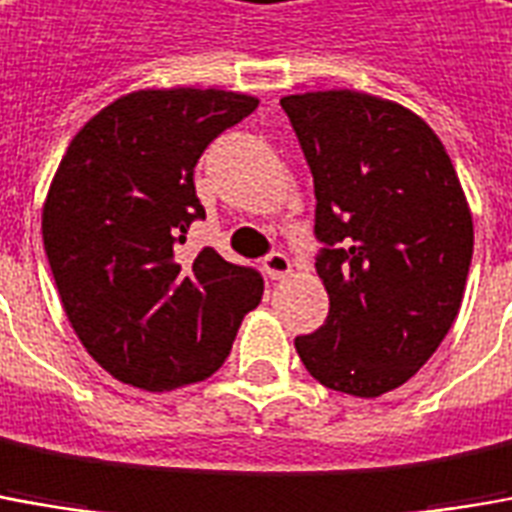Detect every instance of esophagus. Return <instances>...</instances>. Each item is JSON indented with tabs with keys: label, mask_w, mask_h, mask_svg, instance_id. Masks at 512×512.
<instances>
[{
	"label": "esophagus",
	"mask_w": 512,
	"mask_h": 512,
	"mask_svg": "<svg viewBox=\"0 0 512 512\" xmlns=\"http://www.w3.org/2000/svg\"><path fill=\"white\" fill-rule=\"evenodd\" d=\"M262 267L270 278H284L292 273V264L284 253H270V256H264Z\"/></svg>",
	"instance_id": "obj_1"
}]
</instances>
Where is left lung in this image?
Segmentation results:
<instances>
[{
  "label": "left lung",
  "instance_id": "8db88e82",
  "mask_svg": "<svg viewBox=\"0 0 512 512\" xmlns=\"http://www.w3.org/2000/svg\"><path fill=\"white\" fill-rule=\"evenodd\" d=\"M315 178L329 317L295 351L317 382L376 398L412 379L460 312L474 220L438 133L410 108L331 88L281 100Z\"/></svg>",
  "mask_w": 512,
  "mask_h": 512
}]
</instances>
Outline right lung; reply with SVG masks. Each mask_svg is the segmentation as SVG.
<instances>
[{
	"instance_id": "obj_1",
	"label": "right lung",
	"mask_w": 512,
	"mask_h": 512,
	"mask_svg": "<svg viewBox=\"0 0 512 512\" xmlns=\"http://www.w3.org/2000/svg\"><path fill=\"white\" fill-rule=\"evenodd\" d=\"M259 100L222 88H142L77 130L49 183L41 231L74 334L114 379L147 393L203 382L262 301L256 270L175 250L206 211L195 164Z\"/></svg>"
}]
</instances>
